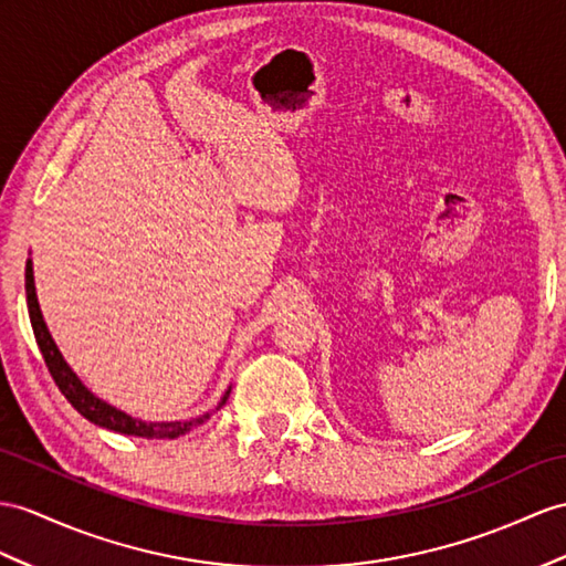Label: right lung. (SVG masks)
Returning <instances> with one entry per match:
<instances>
[{
  "label": "right lung",
  "instance_id": "add662e5",
  "mask_svg": "<svg viewBox=\"0 0 566 566\" xmlns=\"http://www.w3.org/2000/svg\"><path fill=\"white\" fill-rule=\"evenodd\" d=\"M25 300H29V316H31V326H33V334H35V340H38V348H40V353H43V357H45V365L50 369L54 384H57L66 401L72 403L86 420L101 424V427H107V430L122 432V434L168 437V439H175L179 434H187L189 430H195V427H199L201 422L209 420V412H206V416L195 418V420H187V422H142V420L129 418L127 412H122V410H117L113 406H107L105 401H101V398H95L84 387V384L78 381V377L74 375V371L69 369L62 353L57 350V346H54L50 331H48V326L43 322V314H40L38 297H35L31 259L25 261ZM228 394L223 396V401H220V406H226Z\"/></svg>",
  "mask_w": 566,
  "mask_h": 566
}]
</instances>
